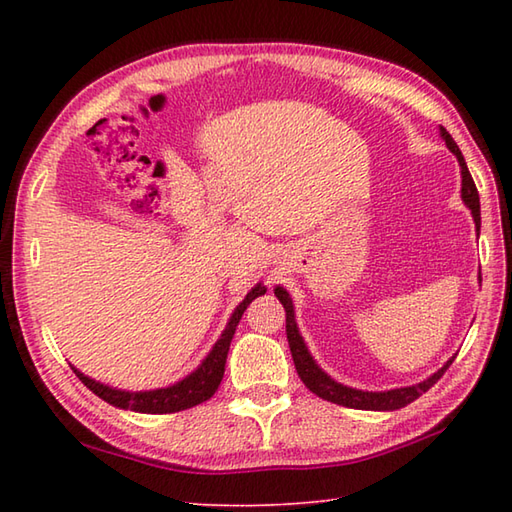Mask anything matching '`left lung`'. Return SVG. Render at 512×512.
<instances>
[{
  "mask_svg": "<svg viewBox=\"0 0 512 512\" xmlns=\"http://www.w3.org/2000/svg\"><path fill=\"white\" fill-rule=\"evenodd\" d=\"M440 134L444 138V143H447V147L453 151L455 158H458V162H460V167H462V200L471 209L477 231H480V222H482V217H480V195H477V189H475V182H473L471 173H469V167H466L462 151H460L458 143H455V140L451 138L447 129L440 127ZM275 297L281 301V306H284V310H286L288 345H290L292 361H295L297 374L301 376L303 385H306L312 391V394H317L323 400H330V402H334V405H343V407H352V409H367V411H394V409H400V407H407L409 402L420 398L424 391H429L433 385L438 383L442 374L447 372L449 365L453 363V358H455V356L449 358V361L444 363V367H440L436 374L429 376L427 380H422V383H418V385L389 389V391L352 389L347 385L336 383L334 378H330L317 363H314V358L308 352L306 343H303V336L299 334L297 321H295V306H292V299H290L288 292L281 286H277Z\"/></svg>",
  "mask_w": 512,
  "mask_h": 512,
  "instance_id": "obj_1",
  "label": "left lung"
}]
</instances>
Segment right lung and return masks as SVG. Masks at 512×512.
<instances>
[{"instance_id": "1", "label": "right lung", "mask_w": 512, "mask_h": 512, "mask_svg": "<svg viewBox=\"0 0 512 512\" xmlns=\"http://www.w3.org/2000/svg\"><path fill=\"white\" fill-rule=\"evenodd\" d=\"M264 292H266V286H262V284H257L253 290L248 292L244 301L239 303L235 312L231 314V319H228L222 336L213 345L209 356L204 358L195 372H191L187 378L178 380L176 385L151 389V391H123V389H116L110 385H103V383H99V380L81 374L76 367H72L74 374L79 376L81 383L90 391H94L96 396L103 398L105 402H110V405H114L118 409H129V411H138V413H176L182 409H191L195 405H200V402L209 400L217 391V387H220L222 376H224L226 354H228V347H231L237 323H239V319H242V314L248 308V303L257 299L259 295H264Z\"/></svg>"}]
</instances>
